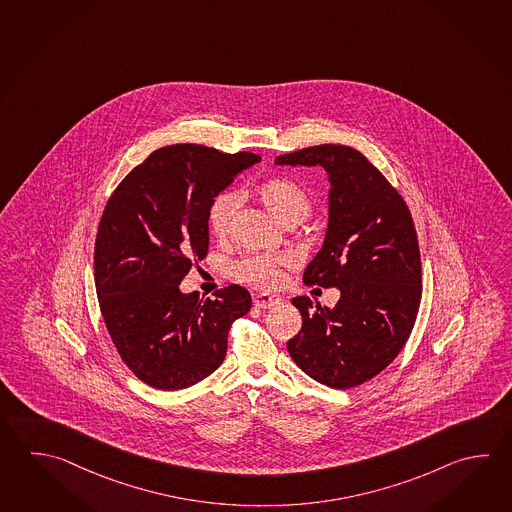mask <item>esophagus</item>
Instances as JSON below:
<instances>
[{
	"label": "esophagus",
	"instance_id": "obj_1",
	"mask_svg": "<svg viewBox=\"0 0 512 512\" xmlns=\"http://www.w3.org/2000/svg\"><path fill=\"white\" fill-rule=\"evenodd\" d=\"M281 301V295H275V293H255V295H253V304H255L257 308H262V310L273 308V306L281 304Z\"/></svg>",
	"mask_w": 512,
	"mask_h": 512
}]
</instances>
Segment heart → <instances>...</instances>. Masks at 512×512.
Wrapping results in <instances>:
<instances>
[{"mask_svg": "<svg viewBox=\"0 0 512 512\" xmlns=\"http://www.w3.org/2000/svg\"><path fill=\"white\" fill-rule=\"evenodd\" d=\"M257 197L264 208L272 213L281 224L292 220L306 219L312 211V202L301 186L288 178H270L257 186ZM239 208L237 191H222L211 200L208 211L209 228L215 235H226L230 230L231 219ZM290 264L288 255H248L235 262L231 272L240 282L257 288H273L281 281L284 266Z\"/></svg>", "mask_w": 512, "mask_h": 512, "instance_id": "heart-1", "label": "heart"}]
</instances>
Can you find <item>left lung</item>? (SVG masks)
Masks as SVG:
<instances>
[{
  "label": "left lung",
  "instance_id": "1",
  "mask_svg": "<svg viewBox=\"0 0 512 512\" xmlns=\"http://www.w3.org/2000/svg\"><path fill=\"white\" fill-rule=\"evenodd\" d=\"M277 166L323 167L328 226L303 281L337 288L334 308L293 297L303 326L286 346L304 374L352 388L394 361L421 299L418 235L405 200L352 147L324 144L275 158Z\"/></svg>",
  "mask_w": 512,
  "mask_h": 512
}]
</instances>
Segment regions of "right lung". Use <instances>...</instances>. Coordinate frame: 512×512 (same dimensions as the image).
Masks as SVG:
<instances>
[{
    "label": "right lung",
    "mask_w": 512,
    "mask_h": 512,
    "mask_svg": "<svg viewBox=\"0 0 512 512\" xmlns=\"http://www.w3.org/2000/svg\"><path fill=\"white\" fill-rule=\"evenodd\" d=\"M259 162L195 144L160 147L107 200L94 284L118 354L146 385L182 390L206 379L226 357L231 323L250 312L239 284L200 299L180 282L208 255L211 200Z\"/></svg>",
    "instance_id": "1"
}]
</instances>
